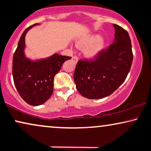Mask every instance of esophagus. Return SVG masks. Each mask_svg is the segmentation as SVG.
<instances>
[{
	"label": "esophagus",
	"instance_id": "obj_1",
	"mask_svg": "<svg viewBox=\"0 0 151 151\" xmlns=\"http://www.w3.org/2000/svg\"><path fill=\"white\" fill-rule=\"evenodd\" d=\"M72 61H74V63H77V61H78V57L77 56H73V57H72Z\"/></svg>",
	"mask_w": 151,
	"mask_h": 151
}]
</instances>
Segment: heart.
Returning <instances> with one entry per match:
<instances>
[{
  "instance_id": "1",
  "label": "heart",
  "mask_w": 151,
  "mask_h": 151,
  "mask_svg": "<svg viewBox=\"0 0 151 151\" xmlns=\"http://www.w3.org/2000/svg\"><path fill=\"white\" fill-rule=\"evenodd\" d=\"M81 47H87L85 49L86 55L89 58H95L100 53L105 45V40L98 35H92L84 38L78 43Z\"/></svg>"
}]
</instances>
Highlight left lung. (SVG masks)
Listing matches in <instances>:
<instances>
[{
	"label": "left lung",
	"mask_w": 151,
	"mask_h": 151,
	"mask_svg": "<svg viewBox=\"0 0 151 151\" xmlns=\"http://www.w3.org/2000/svg\"><path fill=\"white\" fill-rule=\"evenodd\" d=\"M115 39L95 59L79 60L74 80L82 96L100 99L112 94L125 81L133 60L131 40L127 30L114 24Z\"/></svg>",
	"instance_id": "1"
}]
</instances>
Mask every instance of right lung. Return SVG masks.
I'll use <instances>...</instances> for the list:
<instances>
[{
    "instance_id": "obj_1",
    "label": "right lung",
    "mask_w": 151,
    "mask_h": 151,
    "mask_svg": "<svg viewBox=\"0 0 151 151\" xmlns=\"http://www.w3.org/2000/svg\"><path fill=\"white\" fill-rule=\"evenodd\" d=\"M35 24L24 30L13 56L12 75L15 87L22 98L28 104H42L52 95L53 79L65 61L71 57L58 53L35 61L26 58L24 53L25 36Z\"/></svg>"
}]
</instances>
